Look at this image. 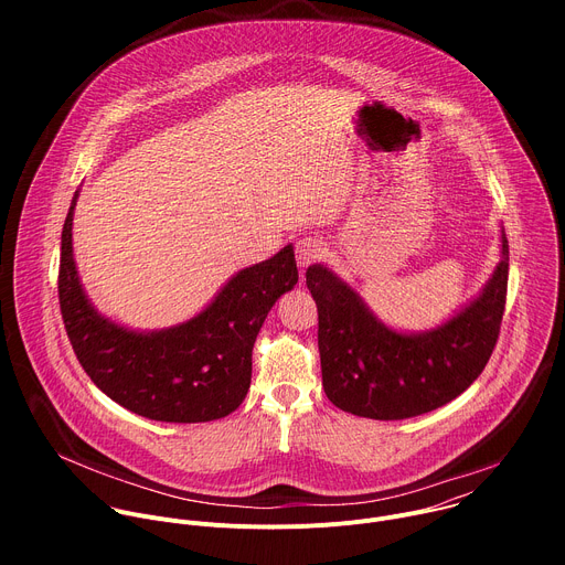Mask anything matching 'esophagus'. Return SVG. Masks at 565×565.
<instances>
[{
    "label": "esophagus",
    "instance_id": "1",
    "mask_svg": "<svg viewBox=\"0 0 565 565\" xmlns=\"http://www.w3.org/2000/svg\"><path fill=\"white\" fill-rule=\"evenodd\" d=\"M324 253H327V244L319 236H303V238L297 241L295 257H297V264L301 268L315 264L317 259L324 257Z\"/></svg>",
    "mask_w": 565,
    "mask_h": 565
}]
</instances>
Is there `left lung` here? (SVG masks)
I'll use <instances>...</instances> for the list:
<instances>
[{
    "label": "left lung",
    "mask_w": 565,
    "mask_h": 565,
    "mask_svg": "<svg viewBox=\"0 0 565 565\" xmlns=\"http://www.w3.org/2000/svg\"><path fill=\"white\" fill-rule=\"evenodd\" d=\"M510 248L490 284L447 324L402 335L371 315L331 270L310 266L306 286L317 303L321 384L342 412L373 420H405L458 397L486 369L508 299Z\"/></svg>",
    "instance_id": "8db88e82"
}]
</instances>
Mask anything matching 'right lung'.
Segmentation results:
<instances>
[{
    "label": "right lung",
    "instance_id": "1",
    "mask_svg": "<svg viewBox=\"0 0 565 565\" xmlns=\"http://www.w3.org/2000/svg\"><path fill=\"white\" fill-rule=\"evenodd\" d=\"M62 227L57 297L68 342L94 384L125 409L160 423H207L244 402L253 347L273 303L299 275L292 246L241 270L194 319L158 333L111 324L87 301L73 264L71 221Z\"/></svg>",
    "mask_w": 565,
    "mask_h": 565
}]
</instances>
